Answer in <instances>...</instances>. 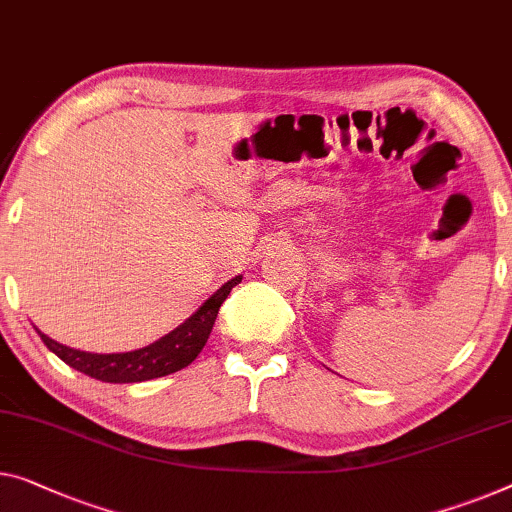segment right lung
Returning a JSON list of instances; mask_svg holds the SVG:
<instances>
[{
    "label": "right lung",
    "instance_id": "right-lung-1",
    "mask_svg": "<svg viewBox=\"0 0 512 512\" xmlns=\"http://www.w3.org/2000/svg\"><path fill=\"white\" fill-rule=\"evenodd\" d=\"M243 276H234L227 280L218 292H213L186 322L179 324L177 329L170 331L163 338H158L151 345L142 349H133V352H119V354H91L80 352V349L66 347L61 342L48 338V335L36 329L45 342V347L52 354H57L66 365L73 370L85 372L87 377H94L98 381H108V384H137V381L158 379L172 372L183 370L202 352L207 345L213 324H216L218 310L223 301L230 296L232 287L241 282Z\"/></svg>",
    "mask_w": 512,
    "mask_h": 512
}]
</instances>
